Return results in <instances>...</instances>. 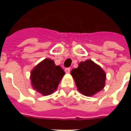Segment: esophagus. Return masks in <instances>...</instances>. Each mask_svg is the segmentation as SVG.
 <instances>
[{
	"label": "esophagus",
	"instance_id": "esophagus-1",
	"mask_svg": "<svg viewBox=\"0 0 131 131\" xmlns=\"http://www.w3.org/2000/svg\"><path fill=\"white\" fill-rule=\"evenodd\" d=\"M70 68H66L65 69V73H69V72H70Z\"/></svg>",
	"mask_w": 131,
	"mask_h": 131
}]
</instances>
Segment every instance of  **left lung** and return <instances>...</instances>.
Wrapping results in <instances>:
<instances>
[{
	"label": "left lung",
	"mask_w": 131,
	"mask_h": 131,
	"mask_svg": "<svg viewBox=\"0 0 131 131\" xmlns=\"http://www.w3.org/2000/svg\"><path fill=\"white\" fill-rule=\"evenodd\" d=\"M71 74L78 90L87 96H94L105 85V72L91 60L80 62L78 68L72 69Z\"/></svg>",
	"instance_id": "1"
}]
</instances>
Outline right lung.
Wrapping results in <instances>:
<instances>
[{
	"instance_id": "obj_1",
	"label": "right lung",
	"mask_w": 131,
	"mask_h": 131,
	"mask_svg": "<svg viewBox=\"0 0 131 131\" xmlns=\"http://www.w3.org/2000/svg\"><path fill=\"white\" fill-rule=\"evenodd\" d=\"M64 74L60 66L56 65L52 60L45 58L33 68L30 78L33 89L42 95L47 96L57 90Z\"/></svg>"
}]
</instances>
